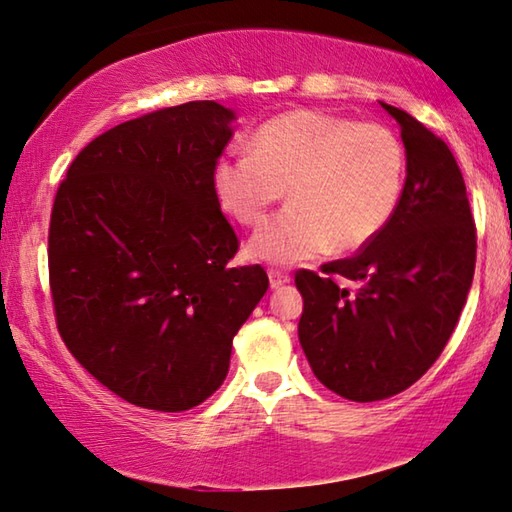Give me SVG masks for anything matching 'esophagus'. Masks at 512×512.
<instances>
[{
    "label": "esophagus",
    "instance_id": "esophagus-1",
    "mask_svg": "<svg viewBox=\"0 0 512 512\" xmlns=\"http://www.w3.org/2000/svg\"><path fill=\"white\" fill-rule=\"evenodd\" d=\"M269 282H271V289H278L282 285H287L289 275L280 269H269Z\"/></svg>",
    "mask_w": 512,
    "mask_h": 512
}]
</instances>
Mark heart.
<instances>
[{
  "mask_svg": "<svg viewBox=\"0 0 512 512\" xmlns=\"http://www.w3.org/2000/svg\"><path fill=\"white\" fill-rule=\"evenodd\" d=\"M212 184L218 205L246 227L262 223L287 191L291 205L250 239L259 259L291 264L326 250L355 253L399 209L405 150L380 123L291 111L257 129L253 152H225Z\"/></svg>",
  "mask_w": 512,
  "mask_h": 512,
  "instance_id": "b5f03b06",
  "label": "heart"
}]
</instances>
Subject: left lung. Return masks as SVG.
<instances>
[{"label":"left lung","instance_id":"8db88e82","mask_svg":"<svg viewBox=\"0 0 512 512\" xmlns=\"http://www.w3.org/2000/svg\"><path fill=\"white\" fill-rule=\"evenodd\" d=\"M408 159L399 209L353 257L298 269V339L314 376L348 401L401 394L440 358L476 266V223L462 173L440 136L403 109ZM353 281L355 288L339 286Z\"/></svg>","mask_w":512,"mask_h":512}]
</instances>
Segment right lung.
Masks as SVG:
<instances>
[{
    "instance_id": "add662e5",
    "label": "right lung",
    "mask_w": 512,
    "mask_h": 512,
    "mask_svg": "<svg viewBox=\"0 0 512 512\" xmlns=\"http://www.w3.org/2000/svg\"><path fill=\"white\" fill-rule=\"evenodd\" d=\"M232 118L200 100L127 120L88 143L56 191V328L97 383L139 408L182 412L212 396L269 289L259 264L227 266L239 237L212 173Z\"/></svg>"
}]
</instances>
